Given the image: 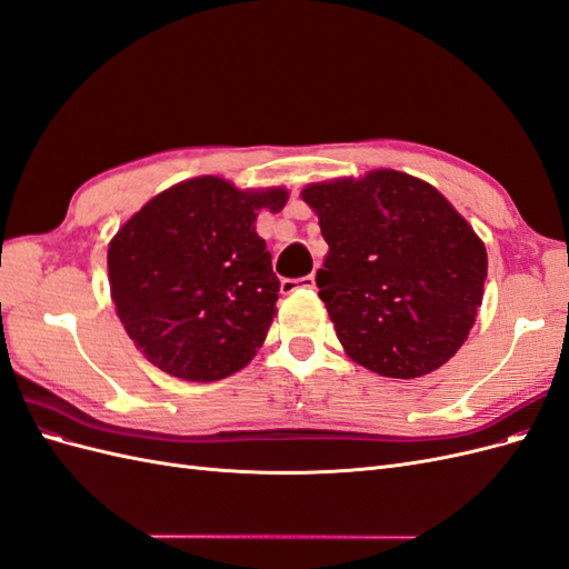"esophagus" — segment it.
Segmentation results:
<instances>
[{"mask_svg":"<svg viewBox=\"0 0 569 569\" xmlns=\"http://www.w3.org/2000/svg\"><path fill=\"white\" fill-rule=\"evenodd\" d=\"M280 289L282 295H295L297 289H316V274H306V278H297V280H282Z\"/></svg>","mask_w":569,"mask_h":569,"instance_id":"esophagus-1","label":"esophagus"}]
</instances>
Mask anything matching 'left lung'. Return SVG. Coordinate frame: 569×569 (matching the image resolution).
I'll list each match as a JSON object with an SVG mask.
<instances>
[{
	"label": "left lung",
	"instance_id": "8db88e82",
	"mask_svg": "<svg viewBox=\"0 0 569 569\" xmlns=\"http://www.w3.org/2000/svg\"><path fill=\"white\" fill-rule=\"evenodd\" d=\"M327 251L318 297L351 360L412 380L468 339L487 280V249L432 184L372 170L308 184Z\"/></svg>",
	"mask_w": 569,
	"mask_h": 569
}]
</instances>
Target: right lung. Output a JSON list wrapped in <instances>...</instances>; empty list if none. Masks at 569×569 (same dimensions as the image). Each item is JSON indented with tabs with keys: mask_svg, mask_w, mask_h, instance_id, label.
Here are the masks:
<instances>
[{
	"mask_svg": "<svg viewBox=\"0 0 569 569\" xmlns=\"http://www.w3.org/2000/svg\"><path fill=\"white\" fill-rule=\"evenodd\" d=\"M287 199L282 187L242 192L201 176L157 194L118 230L111 299L149 363L187 382H216L256 356L280 291L256 216L282 211Z\"/></svg>",
	"mask_w": 569,
	"mask_h": 569,
	"instance_id": "add662e5",
	"label": "right lung"
}]
</instances>
